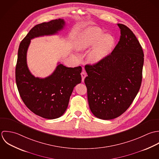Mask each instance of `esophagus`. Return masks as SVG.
<instances>
[{
    "label": "esophagus",
    "mask_w": 159,
    "mask_h": 159,
    "mask_svg": "<svg viewBox=\"0 0 159 159\" xmlns=\"http://www.w3.org/2000/svg\"><path fill=\"white\" fill-rule=\"evenodd\" d=\"M87 73L85 72H84V71H83V72H81V76H82V82H84V79H85V78L87 77Z\"/></svg>",
    "instance_id": "obj_1"
}]
</instances>
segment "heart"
Segmentation results:
<instances>
[{
	"mask_svg": "<svg viewBox=\"0 0 159 159\" xmlns=\"http://www.w3.org/2000/svg\"><path fill=\"white\" fill-rule=\"evenodd\" d=\"M102 34L101 29L89 27L81 32L75 41V45L77 50L84 51L94 46L87 57L90 63H97L103 60L114 46V37L111 34Z\"/></svg>",
	"mask_w": 159,
	"mask_h": 159,
	"instance_id": "obj_1",
	"label": "heart"
}]
</instances>
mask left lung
Segmentation results:
<instances>
[{
    "label": "left lung",
    "mask_w": 159,
    "mask_h": 159,
    "mask_svg": "<svg viewBox=\"0 0 159 159\" xmlns=\"http://www.w3.org/2000/svg\"><path fill=\"white\" fill-rule=\"evenodd\" d=\"M117 25L121 35L112 53L97 63L85 66L90 109L95 117L103 120L115 119L125 112L142 82V47L127 26Z\"/></svg>",
    "instance_id": "8db88e82"
}]
</instances>
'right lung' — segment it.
I'll return each instance as SVG.
<instances>
[{
  "label": "right lung",
  "instance_id": "1",
  "mask_svg": "<svg viewBox=\"0 0 159 159\" xmlns=\"http://www.w3.org/2000/svg\"><path fill=\"white\" fill-rule=\"evenodd\" d=\"M64 25L63 19L60 18L35 25L18 48L15 77L20 95L31 111L47 119H57L65 112L74 88L81 82L82 67H67L60 64L48 77H35L27 65V51L31 39L57 34Z\"/></svg>",
  "mask_w": 159,
  "mask_h": 159
}]
</instances>
